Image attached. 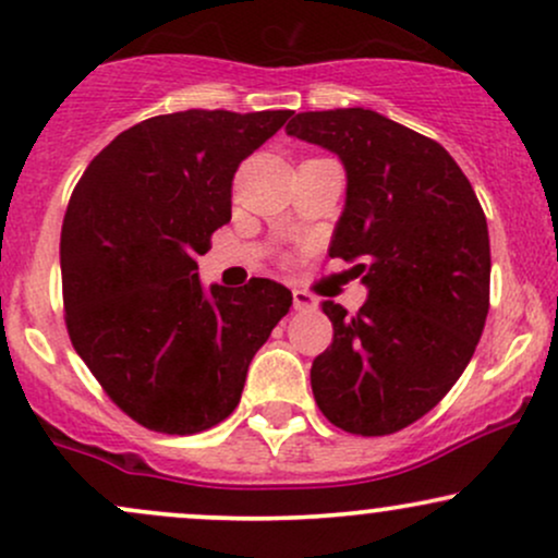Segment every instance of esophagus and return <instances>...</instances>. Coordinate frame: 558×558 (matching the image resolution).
I'll return each mask as SVG.
<instances>
[{"instance_id": "34e87169", "label": "esophagus", "mask_w": 558, "mask_h": 558, "mask_svg": "<svg viewBox=\"0 0 558 558\" xmlns=\"http://www.w3.org/2000/svg\"><path fill=\"white\" fill-rule=\"evenodd\" d=\"M315 306H317V301H315V296H312V293L301 291V288H293V310L310 312V310H315Z\"/></svg>"}]
</instances>
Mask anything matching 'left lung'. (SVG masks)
<instances>
[{"mask_svg": "<svg viewBox=\"0 0 558 558\" xmlns=\"http://www.w3.org/2000/svg\"><path fill=\"white\" fill-rule=\"evenodd\" d=\"M288 136L325 146L345 168V207L330 241L362 275L356 315L323 301L332 343L312 362V393L354 435L399 433L451 390L490 306L488 222L438 141L373 110L299 112Z\"/></svg>", "mask_w": 558, "mask_h": 558, "instance_id": "obj_1", "label": "left lung"}]
</instances>
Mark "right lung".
Masks as SVG:
<instances>
[{
    "mask_svg": "<svg viewBox=\"0 0 558 558\" xmlns=\"http://www.w3.org/2000/svg\"><path fill=\"white\" fill-rule=\"evenodd\" d=\"M291 114H157L105 146L73 189L60 239L70 341L105 393L149 430L194 435L226 420L293 304L267 278L204 293L196 272L230 222L235 170Z\"/></svg>",
    "mask_w": 558,
    "mask_h": 558,
    "instance_id": "obj_1",
    "label": "right lung"
}]
</instances>
